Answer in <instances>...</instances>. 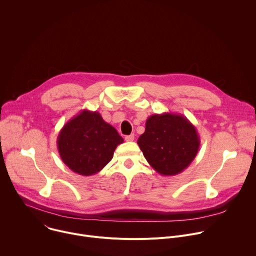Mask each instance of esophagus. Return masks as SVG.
Segmentation results:
<instances>
[{"mask_svg":"<svg viewBox=\"0 0 256 256\" xmlns=\"http://www.w3.org/2000/svg\"><path fill=\"white\" fill-rule=\"evenodd\" d=\"M124 140H126V142H132V140H134V134H130V136H126Z\"/></svg>","mask_w":256,"mask_h":256,"instance_id":"1","label":"esophagus"}]
</instances>
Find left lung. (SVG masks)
Masks as SVG:
<instances>
[{"instance_id":"8db88e82","label":"left lung","mask_w":256,"mask_h":256,"mask_svg":"<svg viewBox=\"0 0 256 256\" xmlns=\"http://www.w3.org/2000/svg\"><path fill=\"white\" fill-rule=\"evenodd\" d=\"M138 144L151 167L162 176H174L196 158L200 140L196 126L182 114H152Z\"/></svg>"}]
</instances>
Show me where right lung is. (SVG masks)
Here are the masks:
<instances>
[{
  "instance_id": "add662e5",
  "label": "right lung",
  "mask_w": 256,
  "mask_h": 256,
  "mask_svg": "<svg viewBox=\"0 0 256 256\" xmlns=\"http://www.w3.org/2000/svg\"><path fill=\"white\" fill-rule=\"evenodd\" d=\"M124 138L97 112L83 109L60 130L56 144L62 162L75 173L90 176L101 171Z\"/></svg>"
}]
</instances>
